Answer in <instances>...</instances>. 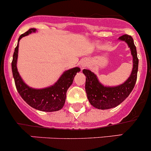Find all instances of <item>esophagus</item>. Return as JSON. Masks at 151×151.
<instances>
[{
	"mask_svg": "<svg viewBox=\"0 0 151 151\" xmlns=\"http://www.w3.org/2000/svg\"><path fill=\"white\" fill-rule=\"evenodd\" d=\"M84 66H85V61H82V62H81V67H84Z\"/></svg>",
	"mask_w": 151,
	"mask_h": 151,
	"instance_id": "34e87169",
	"label": "esophagus"
}]
</instances>
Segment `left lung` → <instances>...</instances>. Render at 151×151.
Segmentation results:
<instances>
[{
  "instance_id": "obj_1",
  "label": "left lung",
  "mask_w": 151,
  "mask_h": 151,
  "mask_svg": "<svg viewBox=\"0 0 151 151\" xmlns=\"http://www.w3.org/2000/svg\"><path fill=\"white\" fill-rule=\"evenodd\" d=\"M119 40L124 41L127 44L133 57L131 73L124 83L112 87L104 86L100 82L94 73L86 69L82 70L86 76L85 90L87 99L93 107L100 110H107L119 105L131 93L137 78L139 59L133 38L130 35H124L120 37Z\"/></svg>"
}]
</instances>
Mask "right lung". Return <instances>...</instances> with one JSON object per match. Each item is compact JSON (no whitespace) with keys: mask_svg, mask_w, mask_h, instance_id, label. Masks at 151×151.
Segmentation results:
<instances>
[{"mask_svg":"<svg viewBox=\"0 0 151 151\" xmlns=\"http://www.w3.org/2000/svg\"><path fill=\"white\" fill-rule=\"evenodd\" d=\"M36 29H29L18 38L12 62V70L17 90L21 98L30 106L36 110L45 112H54L61 110L64 105L66 95L69 87L73 84L75 76L81 71L79 67H73L65 70L58 81L50 87L35 89L27 85L20 76L17 68L19 41L23 37L36 32Z\"/></svg>","mask_w":151,"mask_h":151,"instance_id":"right-lung-1","label":"right lung"}]
</instances>
